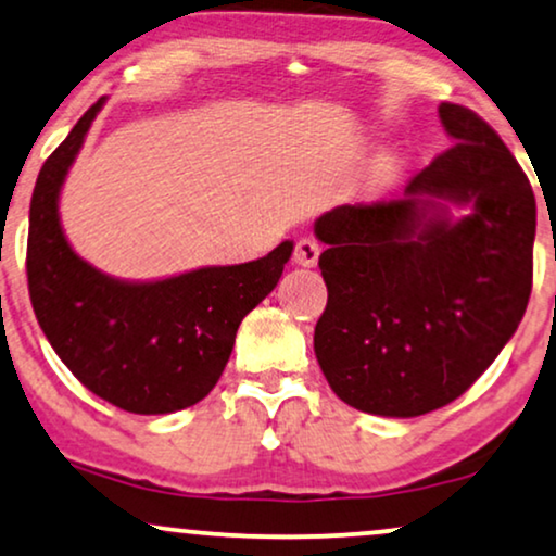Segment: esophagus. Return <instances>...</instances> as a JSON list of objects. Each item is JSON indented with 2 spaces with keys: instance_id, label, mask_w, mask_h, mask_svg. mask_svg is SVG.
<instances>
[{
  "instance_id": "obj_1",
  "label": "esophagus",
  "mask_w": 556,
  "mask_h": 556,
  "mask_svg": "<svg viewBox=\"0 0 556 556\" xmlns=\"http://www.w3.org/2000/svg\"><path fill=\"white\" fill-rule=\"evenodd\" d=\"M318 255H321V245L314 238H301L295 242V250H293V261L303 265V268H314L318 263Z\"/></svg>"
}]
</instances>
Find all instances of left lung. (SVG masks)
I'll list each match as a JSON object with an SVG mask.
<instances>
[{
    "instance_id": "1",
    "label": "left lung",
    "mask_w": 556,
    "mask_h": 556,
    "mask_svg": "<svg viewBox=\"0 0 556 556\" xmlns=\"http://www.w3.org/2000/svg\"><path fill=\"white\" fill-rule=\"evenodd\" d=\"M453 147L390 202L316 219L329 288L314 352L346 405L417 417L458 400L519 329L534 276L536 202L501 136L440 103ZM443 201L470 203L452 223Z\"/></svg>"
}]
</instances>
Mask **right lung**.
<instances>
[{
	"label": "right lung",
	"mask_w": 556,
	"mask_h": 556,
	"mask_svg": "<svg viewBox=\"0 0 556 556\" xmlns=\"http://www.w3.org/2000/svg\"><path fill=\"white\" fill-rule=\"evenodd\" d=\"M103 98L48 156L29 202L27 286L40 329L98 397L134 415H166L207 397L242 318L276 288L293 242L242 265H212L154 283L96 270L67 245L58 197Z\"/></svg>",
	"instance_id": "1"
}]
</instances>
